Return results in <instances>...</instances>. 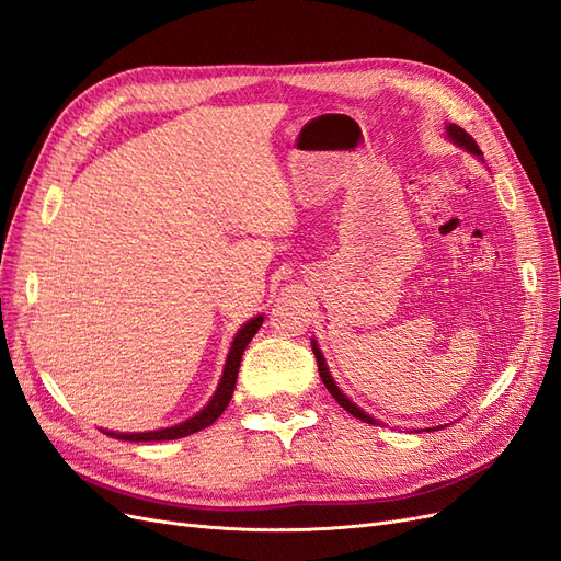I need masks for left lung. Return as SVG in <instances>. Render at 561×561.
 <instances>
[{
  "mask_svg": "<svg viewBox=\"0 0 561 561\" xmlns=\"http://www.w3.org/2000/svg\"><path fill=\"white\" fill-rule=\"evenodd\" d=\"M446 136H449L456 146H460V148H466L468 152H472V154H482V150H479V146L474 142V138L468 134V131H462L460 126H456V124H449L446 126ZM312 352H314V357H317V369H319V378H322V382L327 386V390L333 394V399L335 402H339L347 413H352L355 415V419H359V421H364V423H371V425H376V419H371V415H366L357 404H352L350 399L339 390V386H335L333 382V378H331V374H329V369H327V364H324V357H322V350L317 347V343L312 341Z\"/></svg>",
  "mask_w": 561,
  "mask_h": 561,
  "instance_id": "1",
  "label": "left lung"
}]
</instances>
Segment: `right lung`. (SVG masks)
I'll list each match as a JSON object with an SVG mask.
<instances>
[{"label": "right lung", "instance_id": "add662e5", "mask_svg": "<svg viewBox=\"0 0 561 561\" xmlns=\"http://www.w3.org/2000/svg\"><path fill=\"white\" fill-rule=\"evenodd\" d=\"M263 317H253L249 322L237 331L230 355L226 362V369H222V378L218 382V390L211 397V402L206 404L197 415H192L185 423L173 425V427H164V430H152V432H105V435L115 437V439H124V442H167V439H179V437H187L192 432L209 427L218 415L226 411V407L230 404L232 392H234V382H237V374H239V362H242L244 350L249 345V341L255 335V331L261 329Z\"/></svg>", "mask_w": 561, "mask_h": 561}]
</instances>
